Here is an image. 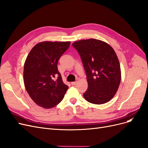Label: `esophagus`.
I'll return each mask as SVG.
<instances>
[{
    "label": "esophagus",
    "mask_w": 148,
    "mask_h": 148,
    "mask_svg": "<svg viewBox=\"0 0 148 148\" xmlns=\"http://www.w3.org/2000/svg\"><path fill=\"white\" fill-rule=\"evenodd\" d=\"M77 84V82H71V85H75Z\"/></svg>",
    "instance_id": "34e87169"
}]
</instances>
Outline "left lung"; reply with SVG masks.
Masks as SVG:
<instances>
[{
    "label": "left lung",
    "mask_w": 148,
    "mask_h": 148,
    "mask_svg": "<svg viewBox=\"0 0 148 148\" xmlns=\"http://www.w3.org/2000/svg\"><path fill=\"white\" fill-rule=\"evenodd\" d=\"M77 50L87 74L88 88L84 97L95 104L106 103L116 93L121 80L115 51L105 42L89 39L72 44Z\"/></svg>",
    "instance_id": "left-lung-1"
}]
</instances>
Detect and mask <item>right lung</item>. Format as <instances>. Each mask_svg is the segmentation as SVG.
I'll return each instance as SVG.
<instances>
[{
  "mask_svg": "<svg viewBox=\"0 0 148 148\" xmlns=\"http://www.w3.org/2000/svg\"><path fill=\"white\" fill-rule=\"evenodd\" d=\"M70 44L71 42H39L28 54L24 65V84L29 97L38 106L51 108L63 99L68 86L63 83L57 65ZM56 76L57 79L53 80Z\"/></svg>",
  "mask_w": 148,
  "mask_h": 148,
  "instance_id": "1",
  "label": "right lung"
}]
</instances>
